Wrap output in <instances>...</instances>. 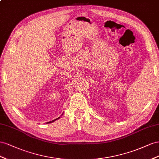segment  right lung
<instances>
[{"instance_id": "add662e5", "label": "right lung", "mask_w": 159, "mask_h": 159, "mask_svg": "<svg viewBox=\"0 0 159 159\" xmlns=\"http://www.w3.org/2000/svg\"><path fill=\"white\" fill-rule=\"evenodd\" d=\"M62 115H63V113H62ZM60 119V117H58L57 119H54V120H51V121H50V122H46V123H47V124H48V123H51V122H54V121L57 120V119Z\"/></svg>"}]
</instances>
